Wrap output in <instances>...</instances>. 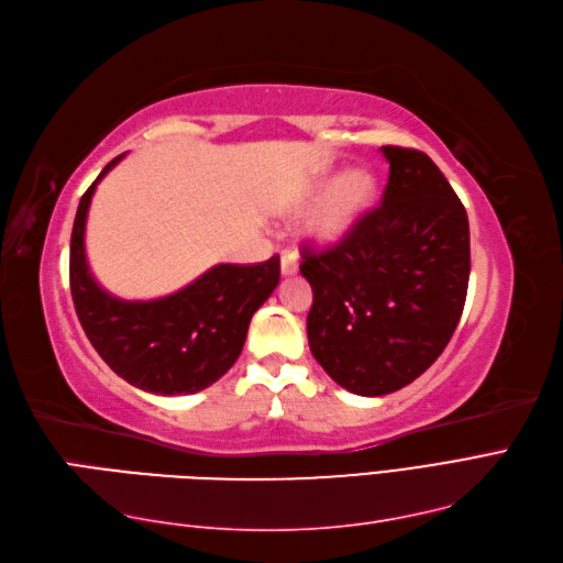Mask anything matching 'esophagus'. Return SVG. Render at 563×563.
Returning a JSON list of instances; mask_svg holds the SVG:
<instances>
[{"label": "esophagus", "instance_id": "1", "mask_svg": "<svg viewBox=\"0 0 563 563\" xmlns=\"http://www.w3.org/2000/svg\"><path fill=\"white\" fill-rule=\"evenodd\" d=\"M296 272H298V257H296V253L284 251L282 253V274H284V277H291V274H296Z\"/></svg>", "mask_w": 563, "mask_h": 563}]
</instances>
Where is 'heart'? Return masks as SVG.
Wrapping results in <instances>:
<instances>
[{
	"instance_id": "1",
	"label": "heart",
	"mask_w": 563,
	"mask_h": 563,
	"mask_svg": "<svg viewBox=\"0 0 563 563\" xmlns=\"http://www.w3.org/2000/svg\"><path fill=\"white\" fill-rule=\"evenodd\" d=\"M327 189L330 194L322 198L318 212H314L310 231L322 243H336L349 234L369 208V202L375 198V184L369 174L353 169L341 178H322L300 205L318 200Z\"/></svg>"
}]
</instances>
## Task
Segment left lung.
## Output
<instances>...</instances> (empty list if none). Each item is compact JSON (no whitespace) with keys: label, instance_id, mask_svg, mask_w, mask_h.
I'll use <instances>...</instances> for the list:
<instances>
[{"label":"left lung","instance_id":"1","mask_svg":"<svg viewBox=\"0 0 563 563\" xmlns=\"http://www.w3.org/2000/svg\"><path fill=\"white\" fill-rule=\"evenodd\" d=\"M389 181L332 249H303L312 286L308 344L324 373L358 396L410 385L446 349L471 277L463 202L420 150L385 145Z\"/></svg>","mask_w":563,"mask_h":563}]
</instances>
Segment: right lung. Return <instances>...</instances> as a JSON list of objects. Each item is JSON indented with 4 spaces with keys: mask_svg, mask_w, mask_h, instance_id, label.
Segmentation results:
<instances>
[{
    "mask_svg": "<svg viewBox=\"0 0 563 563\" xmlns=\"http://www.w3.org/2000/svg\"><path fill=\"white\" fill-rule=\"evenodd\" d=\"M78 202L68 279L76 314L100 358L129 385L159 396L196 394L222 377L243 351L255 310L279 284V255L255 265H214L181 291L121 300L95 282L86 260V219L95 188Z\"/></svg>",
    "mask_w": 563,
    "mask_h": 563,
    "instance_id": "1",
    "label": "right lung"
}]
</instances>
